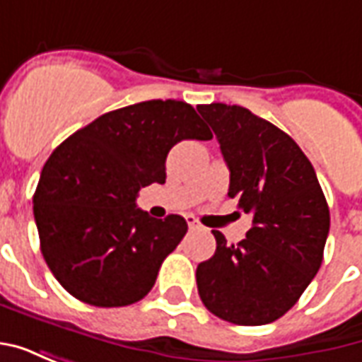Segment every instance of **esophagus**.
Returning a JSON list of instances; mask_svg holds the SVG:
<instances>
[{
    "mask_svg": "<svg viewBox=\"0 0 362 362\" xmlns=\"http://www.w3.org/2000/svg\"><path fill=\"white\" fill-rule=\"evenodd\" d=\"M186 223H188L189 228H196L197 227V221L194 215H186Z\"/></svg>",
    "mask_w": 362,
    "mask_h": 362,
    "instance_id": "1",
    "label": "esophagus"
}]
</instances>
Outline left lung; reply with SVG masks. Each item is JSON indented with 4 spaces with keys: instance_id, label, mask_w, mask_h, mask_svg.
<instances>
[{
    "instance_id": "8db88e82",
    "label": "left lung",
    "mask_w": 362,
    "mask_h": 362,
    "mask_svg": "<svg viewBox=\"0 0 362 362\" xmlns=\"http://www.w3.org/2000/svg\"><path fill=\"white\" fill-rule=\"evenodd\" d=\"M230 170L228 197L252 215L238 244L213 230L217 250L197 266L205 308L238 326H262L291 310L318 273L329 209L300 147L272 122L236 104H202Z\"/></svg>"
}]
</instances>
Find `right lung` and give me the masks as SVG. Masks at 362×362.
I'll list each match as a JSON object with an SVG mask.
<instances>
[{
  "mask_svg": "<svg viewBox=\"0 0 362 362\" xmlns=\"http://www.w3.org/2000/svg\"><path fill=\"white\" fill-rule=\"evenodd\" d=\"M211 137L188 103L145 100L98 116L52 153L33 211L44 259L69 295L114 308L149 293L188 223L149 217L137 192L165 184L176 143Z\"/></svg>",
  "mask_w": 362,
  "mask_h": 362,
  "instance_id": "add662e5",
  "label": "right lung"
}]
</instances>
